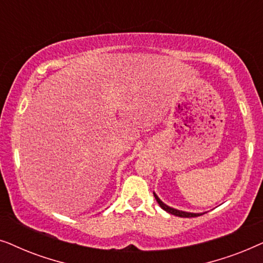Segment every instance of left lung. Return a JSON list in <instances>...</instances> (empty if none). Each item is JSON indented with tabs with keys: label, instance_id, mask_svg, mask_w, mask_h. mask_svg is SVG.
Masks as SVG:
<instances>
[{
	"label": "left lung",
	"instance_id": "8db88e82",
	"mask_svg": "<svg viewBox=\"0 0 263 263\" xmlns=\"http://www.w3.org/2000/svg\"><path fill=\"white\" fill-rule=\"evenodd\" d=\"M153 194H154V193H153ZM154 197H156L157 202L159 203V206H160L161 208H163L164 211L168 212V213H170V214L176 215V217H181V218H194V217H199V215H201V214H199V213H188V212H183V211L175 210V208H171V207H168L167 204H165V203L163 202V201H160V199L156 195V194H154Z\"/></svg>",
	"mask_w": 263,
	"mask_h": 263
}]
</instances>
